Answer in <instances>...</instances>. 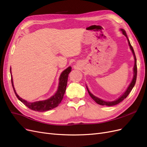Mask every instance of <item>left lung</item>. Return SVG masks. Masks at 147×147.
Wrapping results in <instances>:
<instances>
[{
	"label": "left lung",
	"instance_id": "8db88e82",
	"mask_svg": "<svg viewBox=\"0 0 147 147\" xmlns=\"http://www.w3.org/2000/svg\"><path fill=\"white\" fill-rule=\"evenodd\" d=\"M121 30L122 31L123 34L125 35V36L126 37L127 40H128V43H129V45L130 47V48L131 50H132V52L133 53V55H134V59H135V63H134V77H133V79L132 80L130 84V85L129 86V87L127 88V90L126 91V92L124 93V94L119 97V99H118L117 100H115V101H113V102H105V101H104L102 100L99 98H97V97L94 96V95H92L91 93L90 92V91L88 90V89L87 88V90L88 91V93L90 95V96L92 97V99L94 100L96 103H97L99 105H107V106H113V105H117L119 103H120V102H122L124 99H126L127 96L129 95V94L130 92L131 91V90H132V88H134L135 84H136V79H137V60H136V55H135V53H134V49H133L132 45H131L130 43V42L129 40V39L127 38V36L126 35V31L124 30V29H121Z\"/></svg>",
	"mask_w": 147,
	"mask_h": 147
}]
</instances>
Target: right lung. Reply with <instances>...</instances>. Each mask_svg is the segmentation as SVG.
Returning a JSON list of instances; mask_svg holds the SVG:
<instances>
[{
    "label": "right lung",
    "mask_w": 147,
    "mask_h": 147,
    "mask_svg": "<svg viewBox=\"0 0 147 147\" xmlns=\"http://www.w3.org/2000/svg\"><path fill=\"white\" fill-rule=\"evenodd\" d=\"M71 69H72L71 67H69L67 69H66L65 70H64L61 74V76L59 77V84L58 90H57V91L54 96H53L50 99H48L47 100L35 102H32V103L28 102V101L23 99L16 94L14 86H13L12 77L11 76L12 86L13 88V90H14V92L15 93V95L18 97V99L21 102H23L26 107H28L29 109L32 110L37 111V112H46V111L54 109L58 106V105L61 103V102L63 99L64 93L66 90L68 76L69 73L71 72ZM10 73L11 74V72Z\"/></svg>",
    "instance_id": "add662e5"
}]
</instances>
